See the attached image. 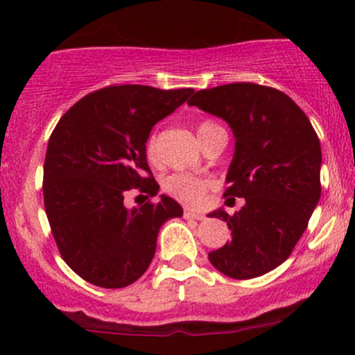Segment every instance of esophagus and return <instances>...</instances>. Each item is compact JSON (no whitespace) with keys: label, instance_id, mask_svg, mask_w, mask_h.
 Wrapping results in <instances>:
<instances>
[{"label":"esophagus","instance_id":"1","mask_svg":"<svg viewBox=\"0 0 355 355\" xmlns=\"http://www.w3.org/2000/svg\"><path fill=\"white\" fill-rule=\"evenodd\" d=\"M184 216L185 218H194V220H204V214L199 213V211H194V209H185Z\"/></svg>","mask_w":355,"mask_h":355}]
</instances>
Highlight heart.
Here are the masks:
<instances>
[{"label":"heart","mask_w":355,"mask_h":355,"mask_svg":"<svg viewBox=\"0 0 355 355\" xmlns=\"http://www.w3.org/2000/svg\"><path fill=\"white\" fill-rule=\"evenodd\" d=\"M216 127V123L213 121H202L198 128V135L206 132L207 128ZM146 151H148L149 159H155L157 155V137L156 134H151V137L148 139V146H146ZM164 191L170 196H173L175 199H180L184 202L189 204H199L204 198V192L209 187V182L204 180V178L194 177V175L187 173H173L170 177L164 178L163 182Z\"/></svg>","instance_id":"1"}]
</instances>
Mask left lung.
<instances>
[{
  "label": "left lung",
  "instance_id": "8db88e82",
  "mask_svg": "<svg viewBox=\"0 0 355 355\" xmlns=\"http://www.w3.org/2000/svg\"><path fill=\"white\" fill-rule=\"evenodd\" d=\"M189 106L221 118L235 137L225 196L244 198L235 214L223 207L232 241L207 254L237 280L256 278L287 261L321 196V146L309 118L273 87L239 82L198 91Z\"/></svg>",
  "mask_w": 355,
  "mask_h": 355
}]
</instances>
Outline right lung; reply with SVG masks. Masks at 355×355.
Listing matches in <instances>:
<instances>
[{
  "instance_id": "obj_1",
  "label": "right lung",
  "mask_w": 355,
  "mask_h": 355,
  "mask_svg": "<svg viewBox=\"0 0 355 355\" xmlns=\"http://www.w3.org/2000/svg\"><path fill=\"white\" fill-rule=\"evenodd\" d=\"M192 92L113 85L75 103L53 130L42 184L46 214L62 257L89 284L123 288L139 280L155 257L159 228L184 214L164 194L132 209L123 196L132 189L157 194L146 142Z\"/></svg>"
}]
</instances>
